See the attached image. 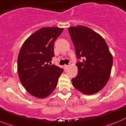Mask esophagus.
<instances>
[{"label": "esophagus", "instance_id": "34e87169", "mask_svg": "<svg viewBox=\"0 0 126 126\" xmlns=\"http://www.w3.org/2000/svg\"><path fill=\"white\" fill-rule=\"evenodd\" d=\"M64 67H65V69H67L69 67V65H65V66H64Z\"/></svg>", "mask_w": 126, "mask_h": 126}]
</instances>
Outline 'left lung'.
Listing matches in <instances>:
<instances>
[{"label": "left lung", "mask_w": 126, "mask_h": 126, "mask_svg": "<svg viewBox=\"0 0 126 126\" xmlns=\"http://www.w3.org/2000/svg\"><path fill=\"white\" fill-rule=\"evenodd\" d=\"M75 47L78 74L72 79L74 88L86 94H93L104 88L111 75L112 56L105 39L87 26L68 28Z\"/></svg>", "instance_id": "1"}]
</instances>
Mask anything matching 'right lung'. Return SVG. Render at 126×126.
Masks as SVG:
<instances>
[{"label": "right lung", "mask_w": 126, "mask_h": 126, "mask_svg": "<svg viewBox=\"0 0 126 126\" xmlns=\"http://www.w3.org/2000/svg\"><path fill=\"white\" fill-rule=\"evenodd\" d=\"M64 30L57 27L38 30L24 42L18 57L17 70L22 85L32 95L44 98L53 92L63 69L50 65L54 44Z\"/></svg>", "instance_id": "1"}]
</instances>
